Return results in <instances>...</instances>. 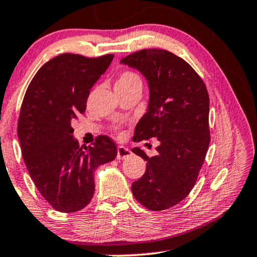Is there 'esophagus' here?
Here are the masks:
<instances>
[{"label":"esophagus","instance_id":"esophagus-1","mask_svg":"<svg viewBox=\"0 0 257 257\" xmlns=\"http://www.w3.org/2000/svg\"><path fill=\"white\" fill-rule=\"evenodd\" d=\"M132 155V151H130L128 148H125L123 146H120L117 148V156L116 158L118 161L121 160H125V158L129 157Z\"/></svg>","mask_w":257,"mask_h":257}]
</instances>
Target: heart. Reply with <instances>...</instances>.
<instances>
[{
    "instance_id": "b5f03b06",
    "label": "heart",
    "mask_w": 257,
    "mask_h": 257,
    "mask_svg": "<svg viewBox=\"0 0 257 257\" xmlns=\"http://www.w3.org/2000/svg\"><path fill=\"white\" fill-rule=\"evenodd\" d=\"M134 84H142V80H141L140 75L135 73V72L132 71H124L118 75L116 86H122V87H125V86H130Z\"/></svg>"
}]
</instances>
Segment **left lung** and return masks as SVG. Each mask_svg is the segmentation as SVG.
<instances>
[{
    "label": "left lung",
    "instance_id": "left-lung-1",
    "mask_svg": "<svg viewBox=\"0 0 257 257\" xmlns=\"http://www.w3.org/2000/svg\"><path fill=\"white\" fill-rule=\"evenodd\" d=\"M121 64L136 68L148 80L149 104L135 128L134 141L157 137L158 155L134 148L147 169L133 183L135 199L151 211H163L185 199L204 164L209 141V97L202 79L180 57L147 49L124 57Z\"/></svg>",
    "mask_w": 257,
    "mask_h": 257
}]
</instances>
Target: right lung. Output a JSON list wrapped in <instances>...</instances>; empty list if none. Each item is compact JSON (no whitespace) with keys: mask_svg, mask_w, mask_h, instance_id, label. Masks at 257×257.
Segmentation results:
<instances>
[{"mask_svg":"<svg viewBox=\"0 0 257 257\" xmlns=\"http://www.w3.org/2000/svg\"><path fill=\"white\" fill-rule=\"evenodd\" d=\"M113 58L63 53L39 68L25 92L17 125L22 156L39 193L59 212L86 207L95 190L94 171L117 155L106 135L92 147H80L71 127Z\"/></svg>","mask_w":257,"mask_h":257,"instance_id":"right-lung-1","label":"right lung"}]
</instances>
